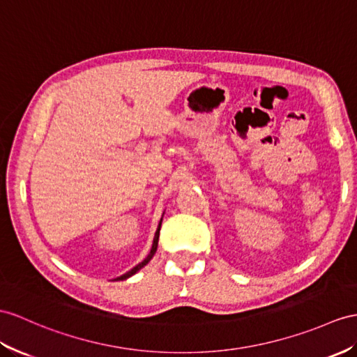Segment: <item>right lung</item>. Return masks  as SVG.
Here are the masks:
<instances>
[{"label": "right lung", "instance_id": "add662e5", "mask_svg": "<svg viewBox=\"0 0 357 357\" xmlns=\"http://www.w3.org/2000/svg\"><path fill=\"white\" fill-rule=\"evenodd\" d=\"M163 218V216H162ZM162 218H160V222H159V227H158V230H155V234H154V239H153V245H151V250H150V253H149V256H146L141 264H137L135 268H132L130 269V271H127L126 274H123V275H119V277H116L115 280H126V279H128V277H132L133 274H136L139 269L141 268H144L146 264L150 262V260L153 259V256L155 255V250H158V242H159V233H160V227H162Z\"/></svg>", "mask_w": 357, "mask_h": 357}]
</instances>
